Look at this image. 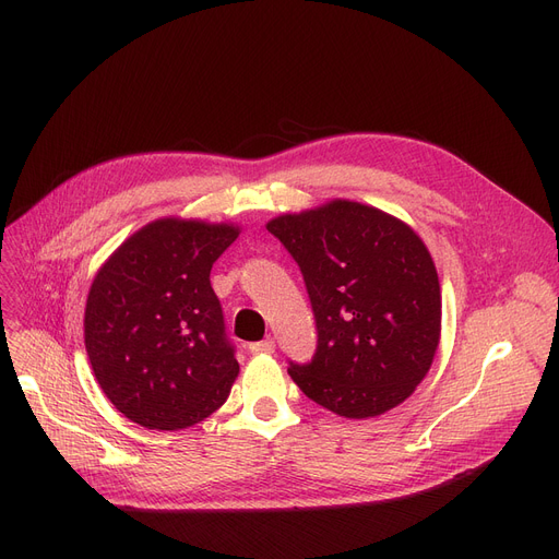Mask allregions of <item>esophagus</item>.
<instances>
[{
    "label": "esophagus",
    "instance_id": "34e87169",
    "mask_svg": "<svg viewBox=\"0 0 559 559\" xmlns=\"http://www.w3.org/2000/svg\"><path fill=\"white\" fill-rule=\"evenodd\" d=\"M276 344L272 340H262V342H253L249 344V350L251 354H260V356H272L274 354Z\"/></svg>",
    "mask_w": 559,
    "mask_h": 559
}]
</instances>
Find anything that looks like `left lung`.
<instances>
[{
    "mask_svg": "<svg viewBox=\"0 0 559 559\" xmlns=\"http://www.w3.org/2000/svg\"><path fill=\"white\" fill-rule=\"evenodd\" d=\"M299 262L317 319V354L287 373L346 419L390 413L430 371L442 337V287L419 233L350 199L267 222Z\"/></svg>",
    "mask_w": 559,
    "mask_h": 559,
    "instance_id": "obj_1",
    "label": "left lung"
}]
</instances>
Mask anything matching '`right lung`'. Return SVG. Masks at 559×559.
<instances>
[{
	"mask_svg": "<svg viewBox=\"0 0 559 559\" xmlns=\"http://www.w3.org/2000/svg\"><path fill=\"white\" fill-rule=\"evenodd\" d=\"M240 230L233 222L160 217L131 233L95 274L85 350L106 399L133 424L190 428L228 399L240 365L211 270Z\"/></svg>",
	"mask_w": 559,
	"mask_h": 559,
	"instance_id": "obj_1",
	"label": "right lung"
}]
</instances>
